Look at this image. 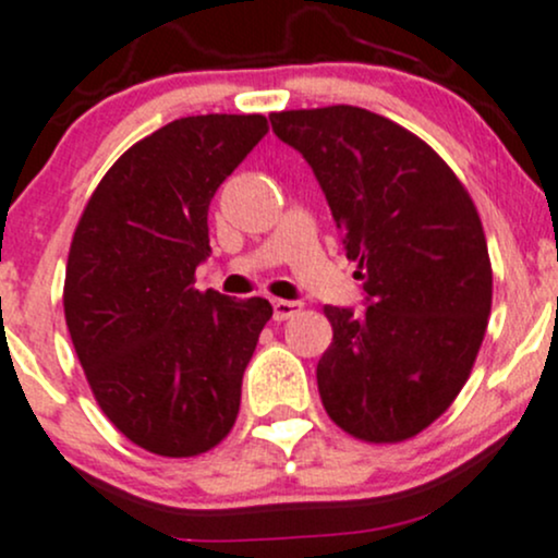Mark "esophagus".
<instances>
[{
    "mask_svg": "<svg viewBox=\"0 0 558 558\" xmlns=\"http://www.w3.org/2000/svg\"><path fill=\"white\" fill-rule=\"evenodd\" d=\"M302 312V302H291V299H275L272 302V317L275 320H291L293 315Z\"/></svg>",
    "mask_w": 558,
    "mask_h": 558,
    "instance_id": "34e87169",
    "label": "esophagus"
}]
</instances>
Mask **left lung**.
Listing matches in <instances>:
<instances>
[{
    "label": "left lung",
    "mask_w": 558,
    "mask_h": 558,
    "mask_svg": "<svg viewBox=\"0 0 558 558\" xmlns=\"http://www.w3.org/2000/svg\"><path fill=\"white\" fill-rule=\"evenodd\" d=\"M315 171L365 310L326 307L317 363L328 415L365 442H402L437 421L485 339L493 269L480 214L424 140L365 108L269 116Z\"/></svg>",
    "instance_id": "1"
}]
</instances>
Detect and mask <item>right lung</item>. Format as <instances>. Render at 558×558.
Wrapping results in <instances>:
<instances>
[{
	"label": "right lung",
	"mask_w": 558,
	"mask_h": 558,
	"mask_svg": "<svg viewBox=\"0 0 558 558\" xmlns=\"http://www.w3.org/2000/svg\"><path fill=\"white\" fill-rule=\"evenodd\" d=\"M267 134L265 116H187L132 145L73 232L63 307L97 405L156 456L222 442L267 299L193 289L209 259V204Z\"/></svg>",
	"instance_id": "obj_1"
}]
</instances>
